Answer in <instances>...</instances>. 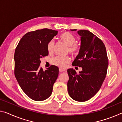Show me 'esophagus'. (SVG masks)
<instances>
[{
  "instance_id": "34e87169",
  "label": "esophagus",
  "mask_w": 122,
  "mask_h": 122,
  "mask_svg": "<svg viewBox=\"0 0 122 122\" xmlns=\"http://www.w3.org/2000/svg\"><path fill=\"white\" fill-rule=\"evenodd\" d=\"M59 71L60 72H63V71H65L66 69L65 68H59Z\"/></svg>"
}]
</instances>
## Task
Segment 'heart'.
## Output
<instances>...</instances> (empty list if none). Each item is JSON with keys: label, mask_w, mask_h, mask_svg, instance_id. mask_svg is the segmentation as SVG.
Returning a JSON list of instances; mask_svg holds the SVG:
<instances>
[{"label": "heart", "mask_w": 122, "mask_h": 122, "mask_svg": "<svg viewBox=\"0 0 122 122\" xmlns=\"http://www.w3.org/2000/svg\"><path fill=\"white\" fill-rule=\"evenodd\" d=\"M60 38L63 43L68 46V48L67 49V52H69L71 55H74L78 51L79 47L78 44L75 43L76 40L73 34L68 32H63L60 36ZM54 47H55V42L54 40H51L48 43L47 46L48 53L49 54L53 53ZM70 60L71 58L68 56H57L51 59V62L54 65L57 66L61 68H64L66 64L69 63Z\"/></svg>", "instance_id": "b5f03b06"}]
</instances>
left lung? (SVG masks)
Listing matches in <instances>:
<instances>
[{"instance_id":"obj_1","label":"left lung","mask_w":122,"mask_h":122,"mask_svg":"<svg viewBox=\"0 0 122 122\" xmlns=\"http://www.w3.org/2000/svg\"><path fill=\"white\" fill-rule=\"evenodd\" d=\"M78 34L80 36L81 46L72 65L82 67V70L79 74L73 68L67 70V89L73 99L85 102L99 91L105 79L109 61L101 40L88 30H80Z\"/></svg>"}]
</instances>
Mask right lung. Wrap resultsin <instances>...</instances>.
<instances>
[{
    "label": "right lung",
    "mask_w": 122,
    "mask_h": 122,
    "mask_svg": "<svg viewBox=\"0 0 122 122\" xmlns=\"http://www.w3.org/2000/svg\"><path fill=\"white\" fill-rule=\"evenodd\" d=\"M58 31L48 29L29 32L21 38L15 52V75L25 93L35 101L51 96L59 68L51 65L44 71L41 58L48 55L47 46Z\"/></svg>",
    "instance_id": "add662e5"
}]
</instances>
